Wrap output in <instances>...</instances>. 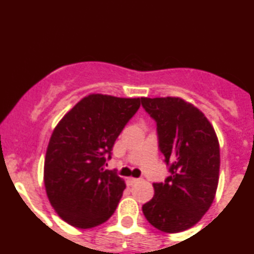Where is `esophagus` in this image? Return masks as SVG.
<instances>
[{
  "mask_svg": "<svg viewBox=\"0 0 254 254\" xmlns=\"http://www.w3.org/2000/svg\"><path fill=\"white\" fill-rule=\"evenodd\" d=\"M138 181V179H136V178H129L127 180V184L129 186H131V185H134V184H136Z\"/></svg>",
  "mask_w": 254,
  "mask_h": 254,
  "instance_id": "1",
  "label": "esophagus"
}]
</instances>
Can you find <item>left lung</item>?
Segmentation results:
<instances>
[{"label": "left lung", "mask_w": 254, "mask_h": 254, "mask_svg": "<svg viewBox=\"0 0 254 254\" xmlns=\"http://www.w3.org/2000/svg\"><path fill=\"white\" fill-rule=\"evenodd\" d=\"M141 103L156 122L158 148L170 173L153 184L154 196L142 212L163 233H180L213 203L220 167L217 135L204 114L181 98L143 97Z\"/></svg>", "instance_id": "left-lung-1"}]
</instances>
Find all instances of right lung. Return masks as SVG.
<instances>
[{"label":"right lung","mask_w":254,"mask_h":254,"mask_svg":"<svg viewBox=\"0 0 254 254\" xmlns=\"http://www.w3.org/2000/svg\"><path fill=\"white\" fill-rule=\"evenodd\" d=\"M140 102V98L90 95L53 130L45 158V188L52 207L70 225L95 228L117 209L125 183L105 165Z\"/></svg>","instance_id":"add662e5"}]
</instances>
